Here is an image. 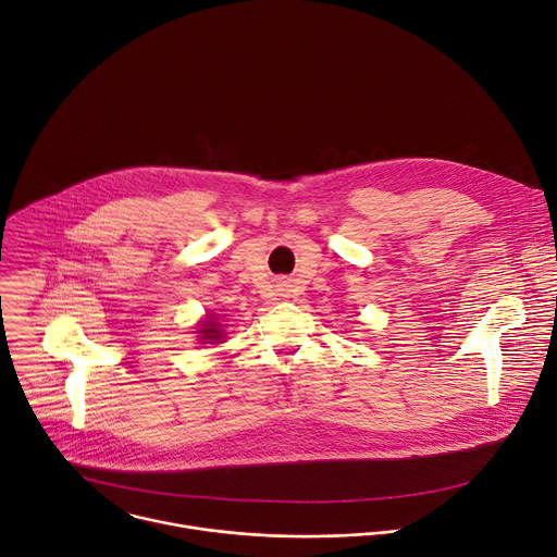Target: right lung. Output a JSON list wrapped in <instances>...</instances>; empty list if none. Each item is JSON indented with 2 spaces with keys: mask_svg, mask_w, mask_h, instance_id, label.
Listing matches in <instances>:
<instances>
[{
  "mask_svg": "<svg viewBox=\"0 0 557 557\" xmlns=\"http://www.w3.org/2000/svg\"><path fill=\"white\" fill-rule=\"evenodd\" d=\"M201 341H210V343H216L221 338V325L216 323V319L210 317V321L201 323Z\"/></svg>",
  "mask_w": 557,
  "mask_h": 557,
  "instance_id": "obj_1",
  "label": "right lung"
}]
</instances>
